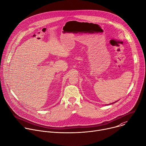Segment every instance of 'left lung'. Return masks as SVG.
<instances>
[{
    "label": "left lung",
    "mask_w": 146,
    "mask_h": 146,
    "mask_svg": "<svg viewBox=\"0 0 146 146\" xmlns=\"http://www.w3.org/2000/svg\"><path fill=\"white\" fill-rule=\"evenodd\" d=\"M114 103H115V102H114ZM113 103H111V104H113Z\"/></svg>",
    "instance_id": "obj_1"
}]
</instances>
